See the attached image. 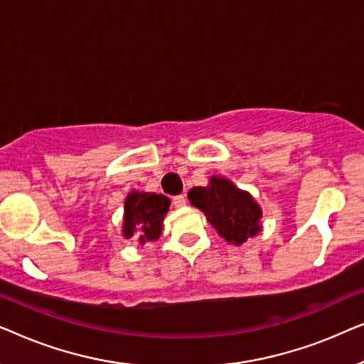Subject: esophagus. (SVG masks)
I'll list each match as a JSON object with an SVG mask.
<instances>
[{
    "mask_svg": "<svg viewBox=\"0 0 364 364\" xmlns=\"http://www.w3.org/2000/svg\"><path fill=\"white\" fill-rule=\"evenodd\" d=\"M172 202L176 207H183L187 203V198H186V196H176Z\"/></svg>",
    "mask_w": 364,
    "mask_h": 364,
    "instance_id": "1",
    "label": "esophagus"
}]
</instances>
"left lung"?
<instances>
[{
    "label": "left lung",
    "mask_w": 364,
    "mask_h": 364,
    "mask_svg": "<svg viewBox=\"0 0 364 364\" xmlns=\"http://www.w3.org/2000/svg\"><path fill=\"white\" fill-rule=\"evenodd\" d=\"M188 200L205 213L207 220L227 242L240 245L260 232V207L252 196L237 188L227 178L212 177L207 187L192 188Z\"/></svg>",
    "instance_id": "left-lung-1"
}]
</instances>
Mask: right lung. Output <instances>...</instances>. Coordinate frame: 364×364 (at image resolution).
<instances>
[{
    "instance_id": "add662e5",
    "label": "right lung",
    "mask_w": 364,
    "mask_h": 364,
    "mask_svg": "<svg viewBox=\"0 0 364 364\" xmlns=\"http://www.w3.org/2000/svg\"><path fill=\"white\" fill-rule=\"evenodd\" d=\"M171 200L162 193L132 192L126 198L124 235L139 237L141 243L157 240L162 232V220L168 212Z\"/></svg>"
}]
</instances>
